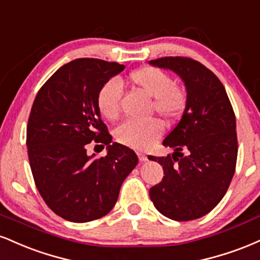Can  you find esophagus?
I'll return each instance as SVG.
<instances>
[{
    "label": "esophagus",
    "instance_id": "1",
    "mask_svg": "<svg viewBox=\"0 0 260 260\" xmlns=\"http://www.w3.org/2000/svg\"><path fill=\"white\" fill-rule=\"evenodd\" d=\"M139 159H140V161H141V163H143V161L147 160V155L142 154V153H139Z\"/></svg>",
    "mask_w": 260,
    "mask_h": 260
}]
</instances>
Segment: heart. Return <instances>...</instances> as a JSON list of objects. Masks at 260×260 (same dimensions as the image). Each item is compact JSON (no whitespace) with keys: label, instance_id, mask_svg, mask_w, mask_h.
I'll list each match as a JSON object with an SVG mask.
<instances>
[{"label":"heart","instance_id":"b5f03b06","mask_svg":"<svg viewBox=\"0 0 260 260\" xmlns=\"http://www.w3.org/2000/svg\"><path fill=\"white\" fill-rule=\"evenodd\" d=\"M127 80L134 87L152 97V109L166 120L179 118L185 111L187 96L168 73L155 67H142L131 72ZM120 87L114 80L106 81L96 94V106L103 118L114 120L120 112ZM157 120H126L115 131L121 145L135 149H146L161 135Z\"/></svg>","mask_w":260,"mask_h":260}]
</instances>
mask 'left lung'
I'll list each match as a JSON object with an SVG mask.
<instances>
[{"instance_id":"obj_1","label":"left lung","mask_w":260,"mask_h":260,"mask_svg":"<svg viewBox=\"0 0 260 260\" xmlns=\"http://www.w3.org/2000/svg\"><path fill=\"white\" fill-rule=\"evenodd\" d=\"M151 66L170 69L185 82L187 103L164 139L174 148L167 157L148 155L164 176L149 188L158 212L176 221L208 214L226 193L236 169V118L224 85L212 70L187 57H163Z\"/></svg>"}]
</instances>
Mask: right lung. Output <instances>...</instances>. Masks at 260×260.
<instances>
[{"label": "right lung", "instance_id": "add662e5", "mask_svg": "<svg viewBox=\"0 0 260 260\" xmlns=\"http://www.w3.org/2000/svg\"><path fill=\"white\" fill-rule=\"evenodd\" d=\"M125 66L96 58L64 64L42 85L32 103L26 146L35 185L60 218L87 222L117 202L121 184L136 167L133 149L112 143L96 106L99 88ZM107 146V155L87 156L90 142Z\"/></svg>", "mask_w": 260, "mask_h": 260}]
</instances>
